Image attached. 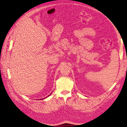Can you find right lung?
<instances>
[{
  "instance_id": "right-lung-1",
  "label": "right lung",
  "mask_w": 127,
  "mask_h": 127,
  "mask_svg": "<svg viewBox=\"0 0 127 127\" xmlns=\"http://www.w3.org/2000/svg\"><path fill=\"white\" fill-rule=\"evenodd\" d=\"M43 99H44V98H43Z\"/></svg>"
}]
</instances>
